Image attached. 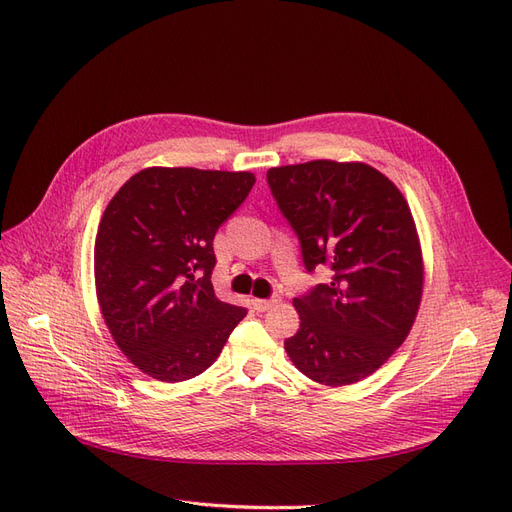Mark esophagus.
I'll list each match as a JSON object with an SVG mask.
<instances>
[{"label":"esophagus","mask_w":512,"mask_h":512,"mask_svg":"<svg viewBox=\"0 0 512 512\" xmlns=\"http://www.w3.org/2000/svg\"><path fill=\"white\" fill-rule=\"evenodd\" d=\"M275 303H277L275 297H271V299H252V305H254L256 312H267V309H271Z\"/></svg>","instance_id":"obj_1"}]
</instances>
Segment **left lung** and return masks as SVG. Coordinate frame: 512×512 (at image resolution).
I'll use <instances>...</instances> for the list:
<instances>
[{
  "instance_id": "1",
  "label": "left lung",
  "mask_w": 512,
  "mask_h": 512,
  "mask_svg": "<svg viewBox=\"0 0 512 512\" xmlns=\"http://www.w3.org/2000/svg\"><path fill=\"white\" fill-rule=\"evenodd\" d=\"M267 183L305 271H329L294 299L301 327L284 348L314 382H359L401 346L421 303V245L406 198L359 162L269 168Z\"/></svg>"
}]
</instances>
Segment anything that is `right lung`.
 <instances>
[{"instance_id":"obj_1","label":"right lung","mask_w":512,"mask_h":512,"mask_svg":"<svg viewBox=\"0 0 512 512\" xmlns=\"http://www.w3.org/2000/svg\"><path fill=\"white\" fill-rule=\"evenodd\" d=\"M254 183L252 173L156 166L108 203L96 237L98 301L121 352L151 378L203 374L245 318V307L213 292V237Z\"/></svg>"}]
</instances>
